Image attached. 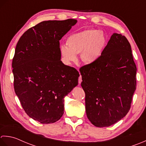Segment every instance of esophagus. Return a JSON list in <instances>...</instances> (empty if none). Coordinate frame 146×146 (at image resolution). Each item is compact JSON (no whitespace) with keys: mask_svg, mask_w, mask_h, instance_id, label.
<instances>
[{"mask_svg":"<svg viewBox=\"0 0 146 146\" xmlns=\"http://www.w3.org/2000/svg\"><path fill=\"white\" fill-rule=\"evenodd\" d=\"M78 71H79V69H78ZM81 82H82V77L81 76H80L79 77V84H80Z\"/></svg>","mask_w":146,"mask_h":146,"instance_id":"1","label":"esophagus"}]
</instances>
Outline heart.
<instances>
[{
    "label": "heart",
    "instance_id": "1",
    "mask_svg": "<svg viewBox=\"0 0 146 146\" xmlns=\"http://www.w3.org/2000/svg\"><path fill=\"white\" fill-rule=\"evenodd\" d=\"M106 43V36L102 31L87 29L70 35L66 40L67 46L62 45L60 52L67 64L76 62L79 53L84 63L94 64L102 56Z\"/></svg>",
    "mask_w": 146,
    "mask_h": 146
}]
</instances>
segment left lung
<instances>
[{
    "mask_svg": "<svg viewBox=\"0 0 146 146\" xmlns=\"http://www.w3.org/2000/svg\"><path fill=\"white\" fill-rule=\"evenodd\" d=\"M79 70L86 115L91 123L109 127L122 119L136 89L137 68L127 38L114 33L99 60Z\"/></svg>",
    "mask_w": 146,
    "mask_h": 146,
    "instance_id": "8db88e82",
    "label": "left lung"
}]
</instances>
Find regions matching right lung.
<instances>
[{
  "mask_svg": "<svg viewBox=\"0 0 146 146\" xmlns=\"http://www.w3.org/2000/svg\"><path fill=\"white\" fill-rule=\"evenodd\" d=\"M76 19L46 21L29 28L15 49L14 91L29 117L41 123L58 121L64 98L78 84L79 72L61 60L60 41Z\"/></svg>",
  "mask_w": 146,
  "mask_h": 146,
  "instance_id": "1",
  "label": "right lung"
}]
</instances>
